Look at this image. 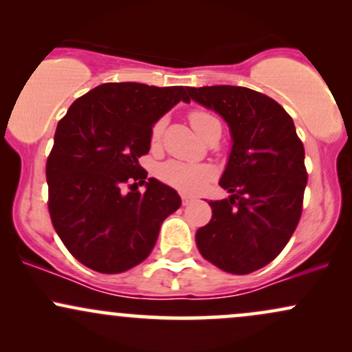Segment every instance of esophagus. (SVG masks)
<instances>
[{
    "label": "esophagus",
    "mask_w": 352,
    "mask_h": 352,
    "mask_svg": "<svg viewBox=\"0 0 352 352\" xmlns=\"http://www.w3.org/2000/svg\"><path fill=\"white\" fill-rule=\"evenodd\" d=\"M192 201H193L192 197H188V195H182V204H184V205L192 204Z\"/></svg>",
    "instance_id": "esophagus-1"
}]
</instances>
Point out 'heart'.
I'll return each mask as SVG.
<instances>
[{
	"label": "heart",
	"mask_w": 352,
	"mask_h": 352,
	"mask_svg": "<svg viewBox=\"0 0 352 352\" xmlns=\"http://www.w3.org/2000/svg\"><path fill=\"white\" fill-rule=\"evenodd\" d=\"M190 124L195 129L200 137L207 134L210 125L217 124L218 119L207 111H192L188 114ZM167 117H160L152 124L151 129V144L157 145L162 140ZM159 179L167 184L168 187L179 190L182 193H199L215 179L217 172L208 164H188L182 160H167L159 167Z\"/></svg>",
	"instance_id": "1"
}]
</instances>
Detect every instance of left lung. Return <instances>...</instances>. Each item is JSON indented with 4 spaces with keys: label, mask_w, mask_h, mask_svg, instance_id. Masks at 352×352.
Here are the masks:
<instances>
[{
    "label": "left lung",
    "mask_w": 352,
    "mask_h": 352,
    "mask_svg": "<svg viewBox=\"0 0 352 352\" xmlns=\"http://www.w3.org/2000/svg\"><path fill=\"white\" fill-rule=\"evenodd\" d=\"M190 98L230 125L232 152L220 179L230 199L208 201L212 220L197 230L205 260L232 274L272 263L298 227L308 172L293 119L276 100L238 86L187 87Z\"/></svg>",
    "instance_id": "left-lung-1"
}]
</instances>
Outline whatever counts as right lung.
Masks as SVG:
<instances>
[{
    "label": "right lung",
    "instance_id": "obj_1",
    "mask_svg": "<svg viewBox=\"0 0 352 352\" xmlns=\"http://www.w3.org/2000/svg\"><path fill=\"white\" fill-rule=\"evenodd\" d=\"M180 100H190L184 86L106 82L58 122L46 162L47 208L60 241L87 268L114 274L142 263L162 221L182 205L168 185L145 182L139 164L152 124ZM144 183L142 194L136 187Z\"/></svg>",
    "mask_w": 352,
    "mask_h": 352
}]
</instances>
